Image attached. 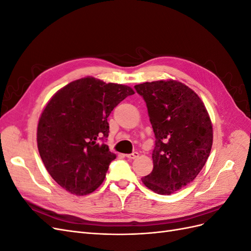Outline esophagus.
<instances>
[{
  "instance_id": "34e87169",
  "label": "esophagus",
  "mask_w": 251,
  "mask_h": 251,
  "mask_svg": "<svg viewBox=\"0 0 251 251\" xmlns=\"http://www.w3.org/2000/svg\"><path fill=\"white\" fill-rule=\"evenodd\" d=\"M139 156V154L137 153V151H133L132 154H127V155H126V157L127 158V159H135V158H137Z\"/></svg>"
}]
</instances>
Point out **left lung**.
<instances>
[{
	"label": "left lung",
	"mask_w": 251,
	"mask_h": 251,
	"mask_svg": "<svg viewBox=\"0 0 251 251\" xmlns=\"http://www.w3.org/2000/svg\"><path fill=\"white\" fill-rule=\"evenodd\" d=\"M147 103L155 133L154 168L141 178L159 195H171L198 176L212 146V126L204 103L192 89L177 80L136 85Z\"/></svg>",
	"instance_id": "1"
}]
</instances>
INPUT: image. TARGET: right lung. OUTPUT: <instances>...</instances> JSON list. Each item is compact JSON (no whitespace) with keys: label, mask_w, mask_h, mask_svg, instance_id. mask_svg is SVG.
Segmentation results:
<instances>
[{"label":"right lung","mask_w":251,"mask_h":251,"mask_svg":"<svg viewBox=\"0 0 251 251\" xmlns=\"http://www.w3.org/2000/svg\"><path fill=\"white\" fill-rule=\"evenodd\" d=\"M132 88L85 77L51 98L37 126V148L45 168L73 195L94 192L116 155L107 146L108 117Z\"/></svg>","instance_id":"1"}]
</instances>
